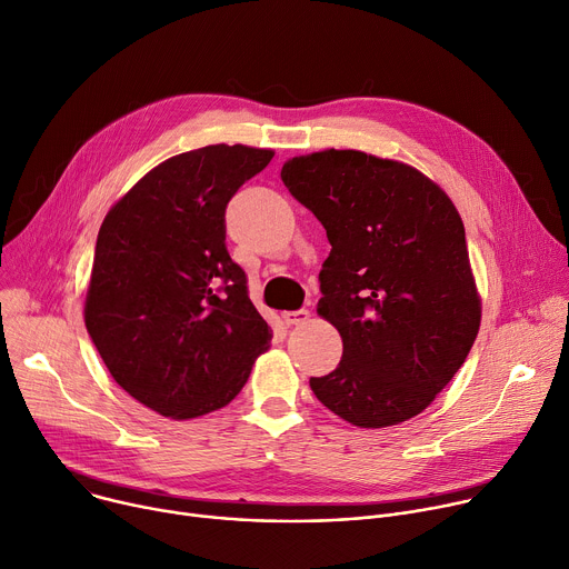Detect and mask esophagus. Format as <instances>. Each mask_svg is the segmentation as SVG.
I'll return each instance as SVG.
<instances>
[{"mask_svg": "<svg viewBox=\"0 0 569 569\" xmlns=\"http://www.w3.org/2000/svg\"><path fill=\"white\" fill-rule=\"evenodd\" d=\"M281 318L288 327H297V325H306L308 320H311V311H306V308H301V311H283Z\"/></svg>", "mask_w": 569, "mask_h": 569, "instance_id": "1", "label": "esophagus"}]
</instances>
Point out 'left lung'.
I'll return each instance as SVG.
<instances>
[{
	"label": "left lung",
	"instance_id": "obj_1",
	"mask_svg": "<svg viewBox=\"0 0 569 569\" xmlns=\"http://www.w3.org/2000/svg\"><path fill=\"white\" fill-rule=\"evenodd\" d=\"M281 179L322 222L318 316L342 358L311 390L360 429L401 425L438 397L481 327V295L462 220L425 172L358 149L292 157Z\"/></svg>",
	"mask_w": 569,
	"mask_h": 569
}]
</instances>
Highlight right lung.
Instances as JSON below:
<instances>
[{"instance_id": "right-lung-1", "label": "right lung", "mask_w": 569, "mask_h": 569, "mask_svg": "<svg viewBox=\"0 0 569 569\" xmlns=\"http://www.w3.org/2000/svg\"><path fill=\"white\" fill-rule=\"evenodd\" d=\"M274 149L209 144L149 170L99 227L86 329L116 383L170 420L227 406L272 329L227 251L224 211Z\"/></svg>"}]
</instances>
